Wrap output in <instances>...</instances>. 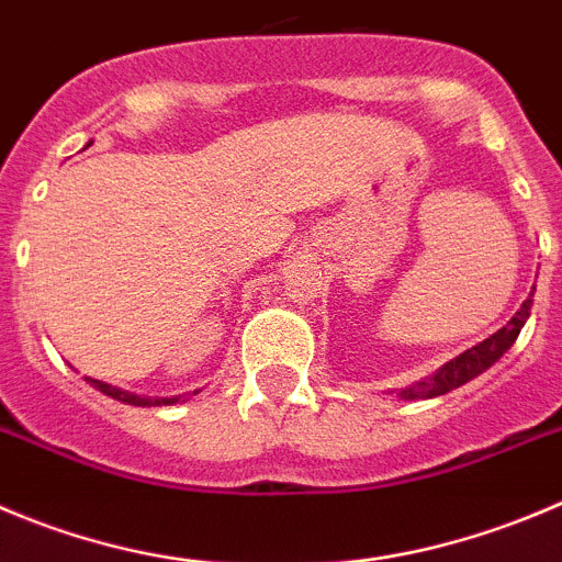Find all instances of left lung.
<instances>
[{
  "mask_svg": "<svg viewBox=\"0 0 562 562\" xmlns=\"http://www.w3.org/2000/svg\"><path fill=\"white\" fill-rule=\"evenodd\" d=\"M532 292H536V286H532ZM532 292H530V297L521 303V308L513 314L510 323H507L505 328L496 330L494 336H488V339L480 341V345H474L472 350L461 352V356H456L452 361H447L445 367H438L432 375L422 378V381L411 383V386H405V389H394V394H397L400 400L441 397V394H447V392H452V389L469 383L472 378L483 375L488 367H494L496 361H499V358L505 356L507 350H510V345L516 341V336L521 334L525 323L530 319ZM389 394H392V392H389Z\"/></svg>",
  "mask_w": 562,
  "mask_h": 562,
  "instance_id": "8db88e82",
  "label": "left lung"
}]
</instances>
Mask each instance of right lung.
Segmentation results:
<instances>
[{
    "instance_id": "right-lung-1",
    "label": "right lung",
    "mask_w": 562,
    "mask_h": 562,
    "mask_svg": "<svg viewBox=\"0 0 562 562\" xmlns=\"http://www.w3.org/2000/svg\"><path fill=\"white\" fill-rule=\"evenodd\" d=\"M88 383L93 389H99L101 394H106V397L117 400V403H126V405H140V408H154V405H173V403H184L187 397H140V394H132L126 392V389H117L112 386V383H104V381H95V378H88ZM198 394V392H192Z\"/></svg>"
}]
</instances>
